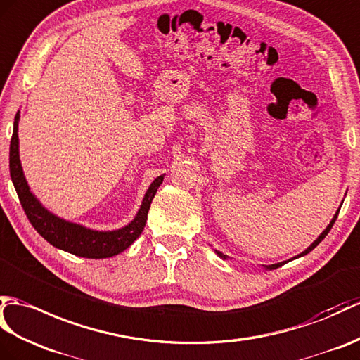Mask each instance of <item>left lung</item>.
I'll return each instance as SVG.
<instances>
[{"label":"left lung","mask_w":360,"mask_h":360,"mask_svg":"<svg viewBox=\"0 0 360 360\" xmlns=\"http://www.w3.org/2000/svg\"><path fill=\"white\" fill-rule=\"evenodd\" d=\"M338 214H339V210L336 212V214H334V216H333V219H331V222H330V224L327 225V229H325V230H323V231L321 233V235H319V238H317V239H316V240L313 242V244H311L310 247H308V248L305 250V252H302V253H300V255L295 256L293 259H297V257H300V256H305L307 253H310L313 248H316L317 245H319V244H321V242H322V239H323L325 236H327V235H328V231L331 230V227H333V224H334V222H336V219H338ZM214 253H216V255H218L219 257H222V259H227V257H229V256H225L224 253L218 252V250H214ZM285 262H287V261H283V262H279V264H273V265H264V269H265V270H274V269H279V266H282V265H283V264H285Z\"/></svg>","instance_id":"obj_1"}]
</instances>
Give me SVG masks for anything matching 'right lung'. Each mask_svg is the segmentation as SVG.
Returning <instances> with one entry per match:
<instances>
[{"label":"right lung","instance_id":"1","mask_svg":"<svg viewBox=\"0 0 360 360\" xmlns=\"http://www.w3.org/2000/svg\"><path fill=\"white\" fill-rule=\"evenodd\" d=\"M18 122L20 112L16 113L13 121V135L11 139L9 152V169L15 190L20 198V202L24 208V212H26L30 224L33 225V229H35L49 244H52L53 247L60 250H64L67 253H72L81 257H112L124 252L125 248H129L133 242L139 238L142 230L146 227L150 204H152V200L156 195V190L160 188L164 181V174L158 176L152 184H150L135 219L125 225V227L112 231H98L87 229L84 225L69 222L58 218L53 213H50L30 191L27 181L24 178L20 161Z\"/></svg>","mask_w":360,"mask_h":360}]
</instances>
